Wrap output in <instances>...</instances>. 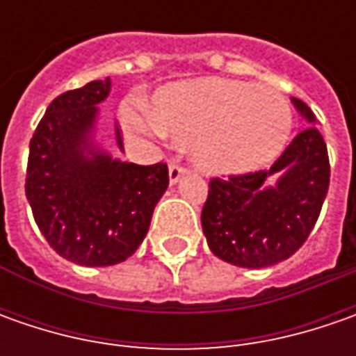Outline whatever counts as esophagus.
<instances>
[{"label": "esophagus", "mask_w": 356, "mask_h": 356, "mask_svg": "<svg viewBox=\"0 0 356 356\" xmlns=\"http://www.w3.org/2000/svg\"><path fill=\"white\" fill-rule=\"evenodd\" d=\"M184 174L186 168L184 166H180L178 162H170V164H168V178H170V184H176Z\"/></svg>", "instance_id": "34e87169"}]
</instances>
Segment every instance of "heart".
<instances>
[{
	"mask_svg": "<svg viewBox=\"0 0 356 356\" xmlns=\"http://www.w3.org/2000/svg\"><path fill=\"white\" fill-rule=\"evenodd\" d=\"M124 124L134 134H164L192 148L202 170L239 174L280 154L293 118L277 90L232 79H198L162 87L150 108L130 103Z\"/></svg>",
	"mask_w": 356,
	"mask_h": 356,
	"instance_id": "1",
	"label": "heart"
}]
</instances>
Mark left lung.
I'll list each match as a JSON object with an SVG mask.
<instances>
[{
  "label": "left lung",
  "mask_w": 356,
  "mask_h": 356,
  "mask_svg": "<svg viewBox=\"0 0 356 356\" xmlns=\"http://www.w3.org/2000/svg\"><path fill=\"white\" fill-rule=\"evenodd\" d=\"M309 122L269 170L212 178L202 229L213 255L238 267H269L309 238L329 190L327 144L307 104L291 99ZM278 178L269 185L270 178Z\"/></svg>",
  "instance_id": "obj_1"
}]
</instances>
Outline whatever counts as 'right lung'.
<instances>
[{
  "mask_svg": "<svg viewBox=\"0 0 356 356\" xmlns=\"http://www.w3.org/2000/svg\"><path fill=\"white\" fill-rule=\"evenodd\" d=\"M111 79L53 99L29 143L25 196L35 224L61 257L85 267L129 259L168 188V166L115 160L92 143ZM117 143L122 138L117 127Z\"/></svg>",
  "mask_w": 356,
  "mask_h": 356,
  "instance_id": "add662e5",
  "label": "right lung"
}]
</instances>
